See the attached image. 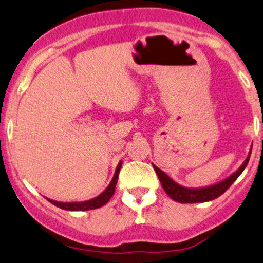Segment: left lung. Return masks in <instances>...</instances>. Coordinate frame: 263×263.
I'll return each instance as SVG.
<instances>
[{"instance_id": "1", "label": "left lung", "mask_w": 263, "mask_h": 263, "mask_svg": "<svg viewBox=\"0 0 263 263\" xmlns=\"http://www.w3.org/2000/svg\"><path fill=\"white\" fill-rule=\"evenodd\" d=\"M251 149H253V145H251ZM251 150L249 152V155L247 156V159L244 160V162L241 163V166L238 168L236 172H233L230 177H227L226 179H223L219 183L209 185V186L204 187H185L181 186L178 183H176L172 178L167 176L163 171H161L159 167H156L155 164L153 163L154 170L157 176H159V179L161 181V185H162L163 190L166 191V194L170 196L171 198L174 199V201L179 203H202V202H208L212 201V199L218 198L219 196H221L223 192H225L227 189H229L231 185H232L238 177L240 176L241 172L246 170L248 162H249Z\"/></svg>"}]
</instances>
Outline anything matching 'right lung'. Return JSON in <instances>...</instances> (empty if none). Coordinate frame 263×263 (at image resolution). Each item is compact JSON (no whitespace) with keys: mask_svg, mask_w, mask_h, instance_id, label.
Returning <instances> with one entry per match:
<instances>
[{"mask_svg":"<svg viewBox=\"0 0 263 263\" xmlns=\"http://www.w3.org/2000/svg\"><path fill=\"white\" fill-rule=\"evenodd\" d=\"M121 164H122V161H120V162L118 163L117 170H115V173L113 176V179H111V181L107 186L106 190H104L102 194H100L95 198H91V199H87V201H82V202H59V201H54V199L47 198V197L45 198H47L50 203H52V204L56 205V207L65 209V211L83 212V211H91V209L101 208L102 205L106 204V203L111 198V196L114 195Z\"/></svg>","mask_w":263,"mask_h":263,"instance_id":"right-lung-1","label":"right lung"}]
</instances>
